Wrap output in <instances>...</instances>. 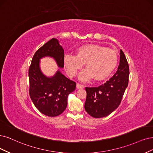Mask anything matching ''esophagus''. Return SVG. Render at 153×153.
<instances>
[{"label": "esophagus", "mask_w": 153, "mask_h": 153, "mask_svg": "<svg viewBox=\"0 0 153 153\" xmlns=\"http://www.w3.org/2000/svg\"><path fill=\"white\" fill-rule=\"evenodd\" d=\"M76 86H77V89H82V88H84V86L81 85V84H77Z\"/></svg>", "instance_id": "34e87169"}]
</instances>
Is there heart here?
I'll return each instance as SVG.
<instances>
[{"mask_svg": "<svg viewBox=\"0 0 153 153\" xmlns=\"http://www.w3.org/2000/svg\"><path fill=\"white\" fill-rule=\"evenodd\" d=\"M118 56L114 50L98 45H84L77 48L76 55L65 54L64 63L68 74L74 76L85 64L86 68L78 76L86 82L91 79L101 81L108 77L115 69Z\"/></svg>", "mask_w": 153, "mask_h": 153, "instance_id": "heart-1", "label": "heart"}]
</instances>
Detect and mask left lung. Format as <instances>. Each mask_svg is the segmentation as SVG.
<instances>
[{
    "mask_svg": "<svg viewBox=\"0 0 153 153\" xmlns=\"http://www.w3.org/2000/svg\"><path fill=\"white\" fill-rule=\"evenodd\" d=\"M129 67L123 51H120V64L110 80L98 87L86 88L87 93L84 108L94 118L109 115L119 106L128 86Z\"/></svg>",
    "mask_w": 153,
    "mask_h": 153,
    "instance_id": "left-lung-1",
    "label": "left lung"
}]
</instances>
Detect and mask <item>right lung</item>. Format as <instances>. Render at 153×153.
<instances>
[{
  "instance_id": "obj_1",
  "label": "right lung",
  "mask_w": 153,
  "mask_h": 153,
  "mask_svg": "<svg viewBox=\"0 0 153 153\" xmlns=\"http://www.w3.org/2000/svg\"><path fill=\"white\" fill-rule=\"evenodd\" d=\"M47 56L54 59L60 69L64 67V51L57 39H51L33 56L28 73L30 96L42 114L56 117L65 110L68 96L74 91L76 83L66 77L59 69L52 76H45L41 70L40 60Z\"/></svg>"
}]
</instances>
